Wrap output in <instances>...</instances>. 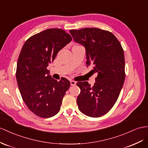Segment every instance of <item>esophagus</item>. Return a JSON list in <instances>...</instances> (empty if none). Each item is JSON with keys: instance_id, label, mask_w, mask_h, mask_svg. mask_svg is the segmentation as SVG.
I'll use <instances>...</instances> for the list:
<instances>
[{"instance_id": "34e87169", "label": "esophagus", "mask_w": 148, "mask_h": 148, "mask_svg": "<svg viewBox=\"0 0 148 148\" xmlns=\"http://www.w3.org/2000/svg\"><path fill=\"white\" fill-rule=\"evenodd\" d=\"M70 82H71V86H75V84H76V82H75L74 81H71Z\"/></svg>"}]
</instances>
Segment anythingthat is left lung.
Instances as JSON below:
<instances>
[{
	"mask_svg": "<svg viewBox=\"0 0 148 148\" xmlns=\"http://www.w3.org/2000/svg\"><path fill=\"white\" fill-rule=\"evenodd\" d=\"M73 39L84 45L87 67L91 66L97 73L96 82H79L81 89L77 103L84 114L98 117L111 110L117 100L125 79L123 49L111 32L98 28H84L69 31Z\"/></svg>",
	"mask_w": 148,
	"mask_h": 148,
	"instance_id": "left-lung-1",
	"label": "left lung"
}]
</instances>
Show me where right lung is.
Returning a JSON list of instances; mask_svg holds the SVG:
<instances>
[{
	"label": "right lung",
	"instance_id": "add662e5",
	"mask_svg": "<svg viewBox=\"0 0 148 148\" xmlns=\"http://www.w3.org/2000/svg\"><path fill=\"white\" fill-rule=\"evenodd\" d=\"M72 40L60 29H49L29 37L18 58L16 79L25 104L37 116L48 118L58 114L70 82L59 81L50 75L47 67L58 52Z\"/></svg>",
	"mask_w": 148,
	"mask_h": 148
}]
</instances>
